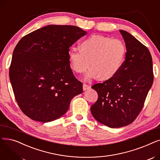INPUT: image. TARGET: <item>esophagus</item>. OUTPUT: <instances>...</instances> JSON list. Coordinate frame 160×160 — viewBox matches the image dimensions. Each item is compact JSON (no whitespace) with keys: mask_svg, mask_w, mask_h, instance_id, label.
<instances>
[{"mask_svg":"<svg viewBox=\"0 0 160 160\" xmlns=\"http://www.w3.org/2000/svg\"><path fill=\"white\" fill-rule=\"evenodd\" d=\"M90 89V86L88 85V84H86V83H83V90H87V89Z\"/></svg>","mask_w":160,"mask_h":160,"instance_id":"34e87169","label":"esophagus"}]
</instances>
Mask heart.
<instances>
[{"instance_id": "1", "label": "heart", "mask_w": 160, "mask_h": 160, "mask_svg": "<svg viewBox=\"0 0 160 160\" xmlns=\"http://www.w3.org/2000/svg\"><path fill=\"white\" fill-rule=\"evenodd\" d=\"M80 50L71 47L67 52L72 69L86 72V79L98 77L108 80L117 74L124 62L127 47L124 42L102 35H92L81 41Z\"/></svg>"}]
</instances>
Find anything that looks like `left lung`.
<instances>
[{
	"mask_svg": "<svg viewBox=\"0 0 160 160\" xmlns=\"http://www.w3.org/2000/svg\"><path fill=\"white\" fill-rule=\"evenodd\" d=\"M119 32L127 47L122 68L113 78L91 87L98 93L91 107L92 115L113 128L125 127L136 119L154 80L152 59L147 47L128 32Z\"/></svg>",
	"mask_w": 160,
	"mask_h": 160,
	"instance_id": "obj_1",
	"label": "left lung"
}]
</instances>
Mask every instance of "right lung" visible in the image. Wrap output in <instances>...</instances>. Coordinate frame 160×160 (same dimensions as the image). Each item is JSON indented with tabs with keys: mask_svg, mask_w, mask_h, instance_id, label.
<instances>
[{
	"mask_svg": "<svg viewBox=\"0 0 160 160\" xmlns=\"http://www.w3.org/2000/svg\"><path fill=\"white\" fill-rule=\"evenodd\" d=\"M87 32L71 25H48L24 36L13 52L9 75L21 111L47 122L60 118L83 84L74 76L67 52Z\"/></svg>",
	"mask_w": 160,
	"mask_h": 160,
	"instance_id": "add662e5",
	"label": "right lung"
}]
</instances>
